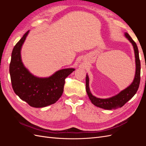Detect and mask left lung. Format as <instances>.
Masks as SVG:
<instances>
[{
    "mask_svg": "<svg viewBox=\"0 0 146 146\" xmlns=\"http://www.w3.org/2000/svg\"><path fill=\"white\" fill-rule=\"evenodd\" d=\"M124 36L131 43L134 49L136 70L133 81L129 86L121 91L120 92H119L117 94L107 99H100L96 98V97L92 95L89 86V77H88V74H86V91L87 94L91 101L92 104L98 107L105 110H114L121 108L133 98L138 90L140 83L141 73V63L139 57L138 48L135 42L127 32L124 33Z\"/></svg>",
    "mask_w": 146,
    "mask_h": 146,
    "instance_id": "1",
    "label": "left lung"
}]
</instances>
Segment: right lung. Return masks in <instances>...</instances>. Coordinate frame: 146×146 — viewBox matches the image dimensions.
<instances>
[{
  "instance_id": "obj_1",
  "label": "right lung",
  "mask_w": 146,
  "mask_h": 146,
  "mask_svg": "<svg viewBox=\"0 0 146 146\" xmlns=\"http://www.w3.org/2000/svg\"><path fill=\"white\" fill-rule=\"evenodd\" d=\"M29 30L14 47L11 53L10 74L13 89L19 98L35 108L55 104L62 96L65 78L75 70L66 68L58 70L48 77L35 76L25 67L21 58V48Z\"/></svg>"
}]
</instances>
